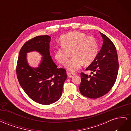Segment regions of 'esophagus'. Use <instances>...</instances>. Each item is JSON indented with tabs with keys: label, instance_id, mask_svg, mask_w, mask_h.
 <instances>
[{
	"label": "esophagus",
	"instance_id": "1",
	"mask_svg": "<svg viewBox=\"0 0 131 131\" xmlns=\"http://www.w3.org/2000/svg\"><path fill=\"white\" fill-rule=\"evenodd\" d=\"M75 75V73H72V72H69V73H67V75H68V77L69 78H72L73 77V76H74V75Z\"/></svg>",
	"mask_w": 131,
	"mask_h": 131
}]
</instances>
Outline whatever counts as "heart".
<instances>
[{"label": "heart", "mask_w": 131, "mask_h": 131, "mask_svg": "<svg viewBox=\"0 0 131 131\" xmlns=\"http://www.w3.org/2000/svg\"><path fill=\"white\" fill-rule=\"evenodd\" d=\"M61 46L54 49V58L61 64H64L72 52L73 58L67 62L66 68L74 72L84 64L88 66L96 59L98 51L96 39L80 31H72L60 38Z\"/></svg>", "instance_id": "obj_1"}]
</instances>
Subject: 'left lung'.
<instances>
[{
	"label": "left lung",
	"mask_w": 131,
	"mask_h": 131,
	"mask_svg": "<svg viewBox=\"0 0 131 131\" xmlns=\"http://www.w3.org/2000/svg\"><path fill=\"white\" fill-rule=\"evenodd\" d=\"M103 43L94 61L86 68L92 75L81 73L79 90L83 96L98 98L108 93L116 81L118 61L116 47L112 40L100 32Z\"/></svg>",
	"instance_id": "8db88e82"
}]
</instances>
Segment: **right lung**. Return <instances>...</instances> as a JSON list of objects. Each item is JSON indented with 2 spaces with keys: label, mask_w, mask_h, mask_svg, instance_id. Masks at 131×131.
Instances as JSON below:
<instances>
[{
  "label": "right lung",
  "mask_w": 131,
  "mask_h": 131,
  "mask_svg": "<svg viewBox=\"0 0 131 131\" xmlns=\"http://www.w3.org/2000/svg\"><path fill=\"white\" fill-rule=\"evenodd\" d=\"M49 35H40L27 41L19 51L16 66L18 82L30 99L38 103L49 105L61 98L63 86L67 79L66 70L58 68L50 53ZM37 51L43 57L37 68L31 67L26 53Z\"/></svg>",
  "instance_id": "1"
}]
</instances>
